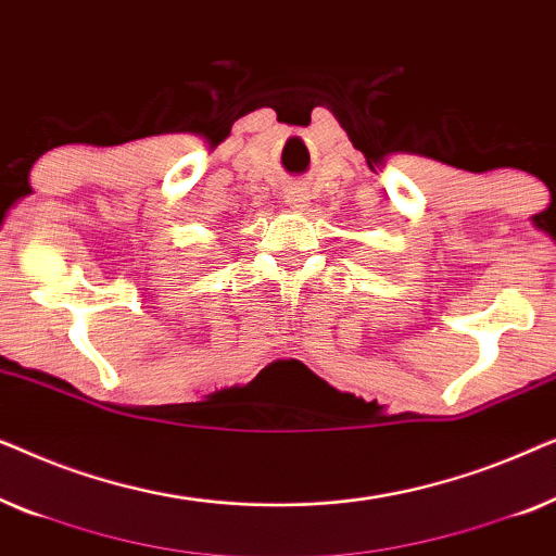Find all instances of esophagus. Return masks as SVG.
Here are the masks:
<instances>
[{
    "instance_id": "esophagus-1",
    "label": "esophagus",
    "mask_w": 556,
    "mask_h": 556,
    "mask_svg": "<svg viewBox=\"0 0 556 556\" xmlns=\"http://www.w3.org/2000/svg\"><path fill=\"white\" fill-rule=\"evenodd\" d=\"M286 202L291 204V207H295V210L308 207V192H306V187H301V185L288 187V189H286Z\"/></svg>"
}]
</instances>
